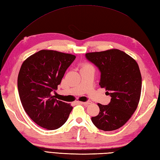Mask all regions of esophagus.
<instances>
[{
	"label": "esophagus",
	"instance_id": "esophagus-1",
	"mask_svg": "<svg viewBox=\"0 0 160 160\" xmlns=\"http://www.w3.org/2000/svg\"><path fill=\"white\" fill-rule=\"evenodd\" d=\"M78 103L80 104H82V105H88L91 103V101H87V102H80V101H78Z\"/></svg>",
	"mask_w": 160,
	"mask_h": 160
}]
</instances>
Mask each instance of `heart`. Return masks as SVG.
I'll use <instances>...</instances> for the list:
<instances>
[{
    "mask_svg": "<svg viewBox=\"0 0 160 160\" xmlns=\"http://www.w3.org/2000/svg\"><path fill=\"white\" fill-rule=\"evenodd\" d=\"M84 67H91V65H89V64H85L84 65Z\"/></svg>",
    "mask_w": 160,
    "mask_h": 160,
    "instance_id": "heart-1",
    "label": "heart"
}]
</instances>
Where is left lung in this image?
<instances>
[{
  "label": "left lung",
  "instance_id": "1",
  "mask_svg": "<svg viewBox=\"0 0 160 160\" xmlns=\"http://www.w3.org/2000/svg\"><path fill=\"white\" fill-rule=\"evenodd\" d=\"M87 59L101 72L99 86L112 97L108 105L98 103L99 115L92 117L97 128L115 130L124 126L136 111L140 100L142 78L132 57L119 49L86 53Z\"/></svg>",
  "mask_w": 160,
  "mask_h": 160
}]
</instances>
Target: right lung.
Masks as SVG:
<instances>
[{
    "label": "right lung",
    "mask_w": 160,
    "mask_h": 160,
    "mask_svg": "<svg viewBox=\"0 0 160 160\" xmlns=\"http://www.w3.org/2000/svg\"><path fill=\"white\" fill-rule=\"evenodd\" d=\"M76 56L53 50H41L23 61L18 74V87L25 112L36 124L55 130L67 121L70 104L57 100L56 91Z\"/></svg>",
    "instance_id": "1"
}]
</instances>
